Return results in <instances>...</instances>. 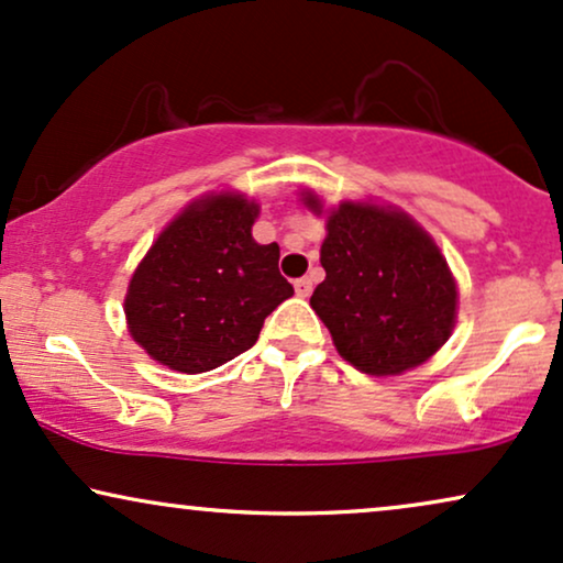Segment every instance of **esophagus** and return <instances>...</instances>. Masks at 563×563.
Returning <instances> with one entry per match:
<instances>
[{"label": "esophagus", "instance_id": "obj_1", "mask_svg": "<svg viewBox=\"0 0 563 563\" xmlns=\"http://www.w3.org/2000/svg\"><path fill=\"white\" fill-rule=\"evenodd\" d=\"M294 288H296V296L306 298L311 294V288H314V283H311V277H298V280L294 283Z\"/></svg>", "mask_w": 563, "mask_h": 563}]
</instances>
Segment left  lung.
Here are the masks:
<instances>
[{
    "instance_id": "8db88e82",
    "label": "left lung",
    "mask_w": 563,
    "mask_h": 563,
    "mask_svg": "<svg viewBox=\"0 0 563 563\" xmlns=\"http://www.w3.org/2000/svg\"><path fill=\"white\" fill-rule=\"evenodd\" d=\"M303 205L322 216L311 191ZM319 262L327 277L311 296V309L358 372L402 374L450 340L457 286L433 239L405 212L343 202L327 216Z\"/></svg>"
}]
</instances>
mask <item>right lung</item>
I'll return each mask as SVG.
<instances>
[{"label":"right lung","instance_id":"obj_1","mask_svg":"<svg viewBox=\"0 0 563 563\" xmlns=\"http://www.w3.org/2000/svg\"><path fill=\"white\" fill-rule=\"evenodd\" d=\"M260 205L236 191L191 202L134 269L124 314L134 343L181 374L223 366L257 343L267 314L294 296L280 246L252 236Z\"/></svg>","mask_w":563,"mask_h":563}]
</instances>
